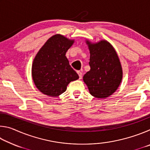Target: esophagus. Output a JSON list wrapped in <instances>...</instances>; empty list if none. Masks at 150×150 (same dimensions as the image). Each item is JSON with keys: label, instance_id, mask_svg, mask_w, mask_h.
Returning a JSON list of instances; mask_svg holds the SVG:
<instances>
[{"label": "esophagus", "instance_id": "obj_1", "mask_svg": "<svg viewBox=\"0 0 150 150\" xmlns=\"http://www.w3.org/2000/svg\"><path fill=\"white\" fill-rule=\"evenodd\" d=\"M77 73H78V75H79V79H81V78H82V73H81L80 71H77Z\"/></svg>", "mask_w": 150, "mask_h": 150}]
</instances>
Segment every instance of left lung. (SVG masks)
Returning a JSON list of instances; mask_svg holds the SVG:
<instances>
[{"instance_id": "1", "label": "left lung", "mask_w": 150, "mask_h": 150, "mask_svg": "<svg viewBox=\"0 0 150 150\" xmlns=\"http://www.w3.org/2000/svg\"><path fill=\"white\" fill-rule=\"evenodd\" d=\"M90 52L91 69L83 76L90 94L105 98L117 90L122 79V68L115 48L106 40L92 43L86 40Z\"/></svg>"}]
</instances>
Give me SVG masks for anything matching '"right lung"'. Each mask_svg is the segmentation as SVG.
Instances as JSON below:
<instances>
[{"mask_svg":"<svg viewBox=\"0 0 150 150\" xmlns=\"http://www.w3.org/2000/svg\"><path fill=\"white\" fill-rule=\"evenodd\" d=\"M74 42L63 35L55 34L37 53L32 63V76L35 87L44 95L59 96L70 82L79 79L65 56Z\"/></svg>","mask_w":150,"mask_h":150,"instance_id":"obj_1","label":"right lung"}]
</instances>
